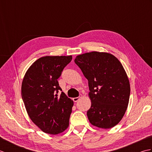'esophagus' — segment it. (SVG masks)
Wrapping results in <instances>:
<instances>
[{
  "mask_svg": "<svg viewBox=\"0 0 152 152\" xmlns=\"http://www.w3.org/2000/svg\"><path fill=\"white\" fill-rule=\"evenodd\" d=\"M82 97V95H80V96H78V97H74V98H73V101L74 102H77V101H78L79 100L81 99Z\"/></svg>",
  "mask_w": 152,
  "mask_h": 152,
  "instance_id": "1",
  "label": "esophagus"
}]
</instances>
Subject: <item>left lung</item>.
Returning a JSON list of instances; mask_svg holds the SVG:
<instances>
[{"mask_svg":"<svg viewBox=\"0 0 152 152\" xmlns=\"http://www.w3.org/2000/svg\"><path fill=\"white\" fill-rule=\"evenodd\" d=\"M74 62L88 80L89 122L99 128L114 127L124 117L130 96L129 81L121 63L113 55L98 51L80 55Z\"/></svg>","mask_w":152,"mask_h":152,"instance_id":"8db88e82","label":"left lung"}]
</instances>
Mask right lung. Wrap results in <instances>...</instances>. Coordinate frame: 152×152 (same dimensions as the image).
Returning a JSON list of instances; mask_svg holds the SVG:
<instances>
[{"mask_svg":"<svg viewBox=\"0 0 152 152\" xmlns=\"http://www.w3.org/2000/svg\"><path fill=\"white\" fill-rule=\"evenodd\" d=\"M72 59L70 56H46L32 64L21 85V96L27 114L46 133L57 134L69 125L73 101L62 91L57 79Z\"/></svg>","mask_w":152,"mask_h":152,"instance_id":"obj_1","label":"right lung"}]
</instances>
